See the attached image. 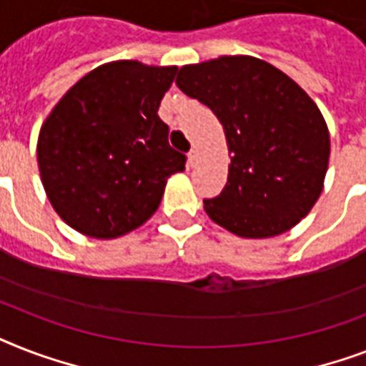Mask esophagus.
Here are the masks:
<instances>
[{"label":"esophagus","mask_w":366,"mask_h":366,"mask_svg":"<svg viewBox=\"0 0 366 366\" xmlns=\"http://www.w3.org/2000/svg\"><path fill=\"white\" fill-rule=\"evenodd\" d=\"M197 157H199V154H197V149H195V148L189 149V154H188V167H195V163H197Z\"/></svg>","instance_id":"esophagus-1"}]
</instances>
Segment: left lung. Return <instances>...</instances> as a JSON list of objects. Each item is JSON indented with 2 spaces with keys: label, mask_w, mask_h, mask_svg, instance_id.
I'll use <instances>...</instances> for the list:
<instances>
[{
  "label": "left lung",
  "mask_w": 366,
  "mask_h": 366,
  "mask_svg": "<svg viewBox=\"0 0 366 366\" xmlns=\"http://www.w3.org/2000/svg\"><path fill=\"white\" fill-rule=\"evenodd\" d=\"M177 85L211 108L232 154L222 194L203 201L212 222L244 239H267L307 217L330 155L329 127L312 97L249 54L182 66Z\"/></svg>",
  "instance_id": "1"
}]
</instances>
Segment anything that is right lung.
Returning a JSON list of instances; mask_svg holds the SVG:
<instances>
[{
	"label": "right lung",
	"instance_id": "obj_1",
	"mask_svg": "<svg viewBox=\"0 0 366 366\" xmlns=\"http://www.w3.org/2000/svg\"><path fill=\"white\" fill-rule=\"evenodd\" d=\"M174 74L177 66L106 62L68 89L43 122L39 174L70 228L116 239L157 211L167 178L186 165L157 116Z\"/></svg>",
	"mask_w": 366,
	"mask_h": 366
}]
</instances>
